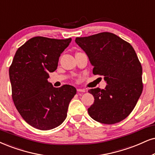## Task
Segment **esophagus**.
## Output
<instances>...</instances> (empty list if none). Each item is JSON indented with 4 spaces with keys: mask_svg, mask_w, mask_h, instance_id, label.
<instances>
[{
    "mask_svg": "<svg viewBox=\"0 0 155 155\" xmlns=\"http://www.w3.org/2000/svg\"><path fill=\"white\" fill-rule=\"evenodd\" d=\"M77 91L78 92H85V89H80V88H79V89H77Z\"/></svg>",
    "mask_w": 155,
    "mask_h": 155,
    "instance_id": "34e87169",
    "label": "esophagus"
}]
</instances>
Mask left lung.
Here are the masks:
<instances>
[{
    "instance_id": "left-lung-1",
    "label": "left lung",
    "mask_w": 155,
    "mask_h": 155,
    "mask_svg": "<svg viewBox=\"0 0 155 155\" xmlns=\"http://www.w3.org/2000/svg\"><path fill=\"white\" fill-rule=\"evenodd\" d=\"M93 66V74L104 76V89L89 90L94 102L88 109L98 122L113 124L132 112L142 94V68L133 47L117 35L103 32L76 38Z\"/></svg>"
}]
</instances>
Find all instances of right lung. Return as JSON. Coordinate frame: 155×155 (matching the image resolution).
<instances>
[{
	"mask_svg": "<svg viewBox=\"0 0 155 155\" xmlns=\"http://www.w3.org/2000/svg\"><path fill=\"white\" fill-rule=\"evenodd\" d=\"M71 38L36 36L18 48L9 68L12 97L23 119L34 128L49 130L65 120L68 104L76 93L71 85L59 88L48 81L58 66L61 54Z\"/></svg>",
	"mask_w": 155,
	"mask_h": 155,
	"instance_id": "right-lung-1",
	"label": "right lung"
}]
</instances>
